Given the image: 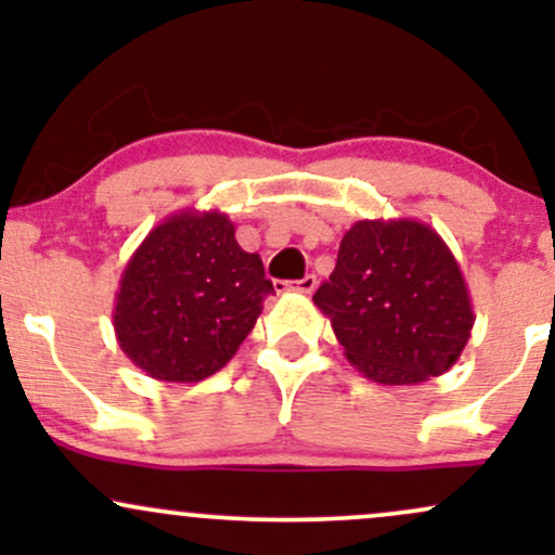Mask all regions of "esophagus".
<instances>
[{
    "instance_id": "34e87169",
    "label": "esophagus",
    "mask_w": 555,
    "mask_h": 555,
    "mask_svg": "<svg viewBox=\"0 0 555 555\" xmlns=\"http://www.w3.org/2000/svg\"><path fill=\"white\" fill-rule=\"evenodd\" d=\"M315 286H318V279L313 276V273H308V276H302V279H299V282L292 284V289L302 292V295H313Z\"/></svg>"
}]
</instances>
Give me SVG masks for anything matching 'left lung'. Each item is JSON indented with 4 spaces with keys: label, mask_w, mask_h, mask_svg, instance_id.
Returning a JSON list of instances; mask_svg holds the SVG:
<instances>
[{
    "label": "left lung",
    "mask_w": 555,
    "mask_h": 555,
    "mask_svg": "<svg viewBox=\"0 0 555 555\" xmlns=\"http://www.w3.org/2000/svg\"><path fill=\"white\" fill-rule=\"evenodd\" d=\"M344 358L384 386H415L460 360L475 326L454 253L415 219H362L313 295Z\"/></svg>",
    "instance_id": "obj_1"
}]
</instances>
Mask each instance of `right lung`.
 <instances>
[{
  "label": "right lung",
  "mask_w": 555,
  "mask_h": 555,
  "mask_svg": "<svg viewBox=\"0 0 555 555\" xmlns=\"http://www.w3.org/2000/svg\"><path fill=\"white\" fill-rule=\"evenodd\" d=\"M273 292L258 253H245L221 211L171 214L127 260L114 334L156 380L197 384L227 365Z\"/></svg>",
  "instance_id": "add662e5"
}]
</instances>
